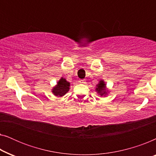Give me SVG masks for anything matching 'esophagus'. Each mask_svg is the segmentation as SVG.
Returning <instances> with one entry per match:
<instances>
[{
    "instance_id": "esophagus-1",
    "label": "esophagus",
    "mask_w": 156,
    "mask_h": 156,
    "mask_svg": "<svg viewBox=\"0 0 156 156\" xmlns=\"http://www.w3.org/2000/svg\"><path fill=\"white\" fill-rule=\"evenodd\" d=\"M79 82H80V84H86V81H85V80H79Z\"/></svg>"
}]
</instances>
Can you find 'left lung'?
Instances as JSON below:
<instances>
[{
	"instance_id": "8db88e82",
	"label": "left lung",
	"mask_w": 156,
	"mask_h": 156,
	"mask_svg": "<svg viewBox=\"0 0 156 156\" xmlns=\"http://www.w3.org/2000/svg\"><path fill=\"white\" fill-rule=\"evenodd\" d=\"M95 89L97 94H99V95L101 96V97L102 96L105 97L109 92L108 89L106 88V84H105V82H104L103 80L99 81V82L97 84V87H96Z\"/></svg>"
}]
</instances>
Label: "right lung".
I'll return each instance as SVG.
<instances>
[{
  "label": "right lung",
  "instance_id": "add662e5",
  "mask_svg": "<svg viewBox=\"0 0 156 156\" xmlns=\"http://www.w3.org/2000/svg\"><path fill=\"white\" fill-rule=\"evenodd\" d=\"M70 83L66 80V79L61 77L57 84L53 87L52 89V92L55 97H61L65 95L69 90Z\"/></svg>",
  "mask_w": 156,
  "mask_h": 156
}]
</instances>
